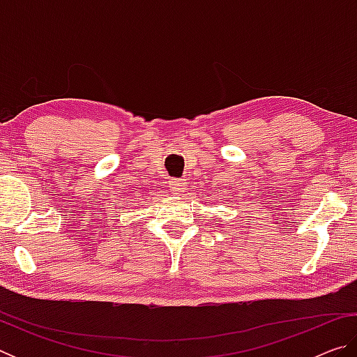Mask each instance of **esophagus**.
Returning a JSON list of instances; mask_svg holds the SVG:
<instances>
[{
	"mask_svg": "<svg viewBox=\"0 0 357 357\" xmlns=\"http://www.w3.org/2000/svg\"><path fill=\"white\" fill-rule=\"evenodd\" d=\"M170 187H172L173 193H176V195H181V193L185 190L184 179H173V181H170Z\"/></svg>",
	"mask_w": 357,
	"mask_h": 357,
	"instance_id": "1",
	"label": "esophagus"
}]
</instances>
